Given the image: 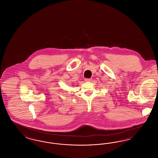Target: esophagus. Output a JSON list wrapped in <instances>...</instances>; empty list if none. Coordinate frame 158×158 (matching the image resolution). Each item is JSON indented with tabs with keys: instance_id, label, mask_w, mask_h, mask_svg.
I'll list each match as a JSON object with an SVG mask.
<instances>
[{
	"instance_id": "obj_1",
	"label": "esophagus",
	"mask_w": 158,
	"mask_h": 158,
	"mask_svg": "<svg viewBox=\"0 0 158 158\" xmlns=\"http://www.w3.org/2000/svg\"><path fill=\"white\" fill-rule=\"evenodd\" d=\"M85 81L86 82H90V81H92V79H85Z\"/></svg>"
}]
</instances>
